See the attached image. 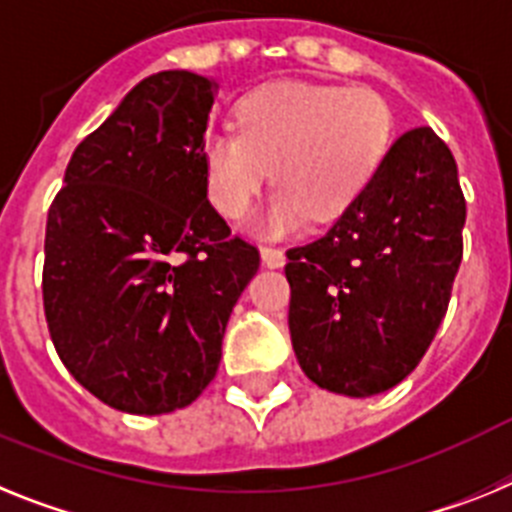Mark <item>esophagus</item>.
Wrapping results in <instances>:
<instances>
[{"instance_id": "obj_1", "label": "esophagus", "mask_w": 512, "mask_h": 512, "mask_svg": "<svg viewBox=\"0 0 512 512\" xmlns=\"http://www.w3.org/2000/svg\"><path fill=\"white\" fill-rule=\"evenodd\" d=\"M260 257L268 268H283V265H286V255H283V250H278V247H262Z\"/></svg>"}]
</instances>
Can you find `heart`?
Returning <instances> with one entry per match:
<instances>
[{"label": "heart", "mask_w": 512, "mask_h": 512, "mask_svg": "<svg viewBox=\"0 0 512 512\" xmlns=\"http://www.w3.org/2000/svg\"><path fill=\"white\" fill-rule=\"evenodd\" d=\"M394 118L368 87L275 82L244 95L237 128L203 136L206 193L224 219H239L265 185L270 195L257 216L260 231L283 237L314 216L337 219L373 180L389 154Z\"/></svg>", "instance_id": "1"}]
</instances>
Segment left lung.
Returning a JSON list of instances; mask_svg holds the SVG:
<instances>
[{
	"label": "left lung",
	"instance_id": "left-lung-1",
	"mask_svg": "<svg viewBox=\"0 0 512 512\" xmlns=\"http://www.w3.org/2000/svg\"><path fill=\"white\" fill-rule=\"evenodd\" d=\"M464 221L451 149L428 126L402 133L327 234L286 252L301 371L345 397L407 379L446 317Z\"/></svg>",
	"mask_w": 512,
	"mask_h": 512
}]
</instances>
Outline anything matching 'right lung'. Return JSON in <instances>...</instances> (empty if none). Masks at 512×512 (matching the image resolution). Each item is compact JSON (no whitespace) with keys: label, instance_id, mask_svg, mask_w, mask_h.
I'll use <instances>...</instances> for the list:
<instances>
[{"label":"right lung","instance_id":"add662e5","mask_svg":"<svg viewBox=\"0 0 512 512\" xmlns=\"http://www.w3.org/2000/svg\"><path fill=\"white\" fill-rule=\"evenodd\" d=\"M216 82L141 79L74 149L46 224L43 309L61 363L100 402L164 415L201 397L260 252L208 203Z\"/></svg>","mask_w":512,"mask_h":512}]
</instances>
